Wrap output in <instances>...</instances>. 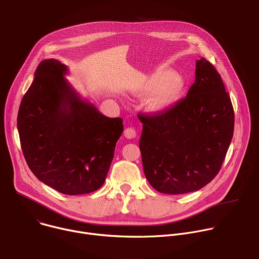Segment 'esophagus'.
I'll return each mask as SVG.
<instances>
[{
  "mask_svg": "<svg viewBox=\"0 0 259 259\" xmlns=\"http://www.w3.org/2000/svg\"><path fill=\"white\" fill-rule=\"evenodd\" d=\"M124 135H125L126 138L132 139V138H134L136 136V131H135L134 128H131V127L130 128H126L125 131H124Z\"/></svg>",
  "mask_w": 259,
  "mask_h": 259,
  "instance_id": "34e87169",
  "label": "esophagus"
}]
</instances>
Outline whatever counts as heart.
<instances>
[{"label": "heart", "instance_id": "b5f03b06", "mask_svg": "<svg viewBox=\"0 0 259 259\" xmlns=\"http://www.w3.org/2000/svg\"><path fill=\"white\" fill-rule=\"evenodd\" d=\"M186 83L178 75L167 68H161L143 77L133 88L136 96H144V108L147 113L157 115L166 112L181 96Z\"/></svg>", "mask_w": 259, "mask_h": 259}]
</instances>
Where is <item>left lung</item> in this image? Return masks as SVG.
I'll return each instance as SVG.
<instances>
[{
    "label": "left lung",
    "instance_id": "obj_1",
    "mask_svg": "<svg viewBox=\"0 0 259 259\" xmlns=\"http://www.w3.org/2000/svg\"><path fill=\"white\" fill-rule=\"evenodd\" d=\"M195 75L186 98L164 113L138 115L143 172L163 194L204 188L219 172L233 138L234 108L220 75L204 57Z\"/></svg>",
    "mask_w": 259,
    "mask_h": 259
}]
</instances>
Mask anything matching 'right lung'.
<instances>
[{
  "instance_id": "right-lung-1",
  "label": "right lung",
  "mask_w": 259,
  "mask_h": 259,
  "mask_svg": "<svg viewBox=\"0 0 259 259\" xmlns=\"http://www.w3.org/2000/svg\"><path fill=\"white\" fill-rule=\"evenodd\" d=\"M68 67L41 61L17 116L21 150L34 176L57 192L97 191L123 133L121 118H107L83 99L64 77Z\"/></svg>"
}]
</instances>
